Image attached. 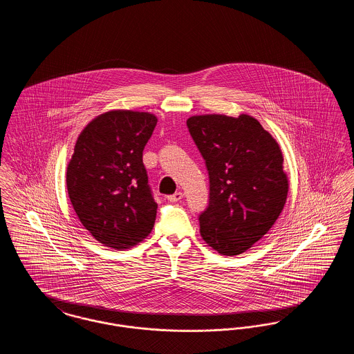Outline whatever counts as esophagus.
Instances as JSON below:
<instances>
[{
    "label": "esophagus",
    "instance_id": "esophagus-1",
    "mask_svg": "<svg viewBox=\"0 0 354 354\" xmlns=\"http://www.w3.org/2000/svg\"><path fill=\"white\" fill-rule=\"evenodd\" d=\"M183 196H185V194H183V192H175L174 195H169V196H167V201L171 203L179 202L180 199H183Z\"/></svg>",
    "mask_w": 354,
    "mask_h": 354
}]
</instances>
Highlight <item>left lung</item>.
I'll return each mask as SVG.
<instances>
[{
	"label": "left lung",
	"instance_id": "1",
	"mask_svg": "<svg viewBox=\"0 0 354 354\" xmlns=\"http://www.w3.org/2000/svg\"><path fill=\"white\" fill-rule=\"evenodd\" d=\"M187 127L209 176V203L199 216L203 240L220 254L245 252L270 231L286 202L280 146L247 114L194 115Z\"/></svg>",
	"mask_w": 354,
	"mask_h": 354
}]
</instances>
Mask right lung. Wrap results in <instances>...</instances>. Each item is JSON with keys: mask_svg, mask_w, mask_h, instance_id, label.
<instances>
[{"mask_svg": "<svg viewBox=\"0 0 354 354\" xmlns=\"http://www.w3.org/2000/svg\"><path fill=\"white\" fill-rule=\"evenodd\" d=\"M156 122L150 113L111 110L77 139L66 171L68 198L84 228L106 247L129 250L151 232L158 204L142 158Z\"/></svg>", "mask_w": 354, "mask_h": 354, "instance_id": "obj_1", "label": "right lung"}]
</instances>
